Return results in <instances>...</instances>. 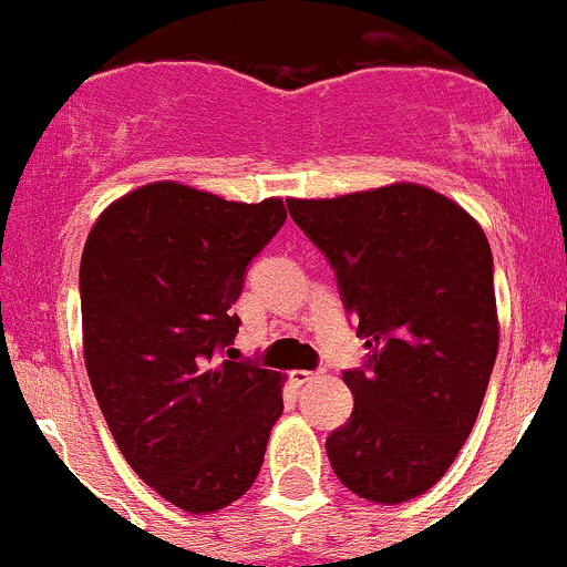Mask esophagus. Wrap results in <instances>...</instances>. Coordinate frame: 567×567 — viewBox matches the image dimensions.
<instances>
[{
  "mask_svg": "<svg viewBox=\"0 0 567 567\" xmlns=\"http://www.w3.org/2000/svg\"><path fill=\"white\" fill-rule=\"evenodd\" d=\"M312 379H318V373H316V370H293V373H290V381H293L296 386H305V384H310Z\"/></svg>",
  "mask_w": 567,
  "mask_h": 567,
  "instance_id": "1",
  "label": "esophagus"
}]
</instances>
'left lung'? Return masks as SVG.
<instances>
[{"label": "left lung", "instance_id": "8db88e82", "mask_svg": "<svg viewBox=\"0 0 567 567\" xmlns=\"http://www.w3.org/2000/svg\"><path fill=\"white\" fill-rule=\"evenodd\" d=\"M334 268L368 348L326 455L346 488L400 505L442 480L472 433L499 348L494 257L483 227L416 183L334 199H288Z\"/></svg>", "mask_w": 567, "mask_h": 567}]
</instances>
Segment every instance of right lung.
<instances>
[{
	"mask_svg": "<svg viewBox=\"0 0 567 567\" xmlns=\"http://www.w3.org/2000/svg\"><path fill=\"white\" fill-rule=\"evenodd\" d=\"M282 199L227 203L162 181L112 203L79 268L84 362L128 466L186 513L244 496L282 414L279 373L224 359L251 257Z\"/></svg>",
	"mask_w": 567,
	"mask_h": 567,
	"instance_id": "obj_1",
	"label": "right lung"
}]
</instances>
